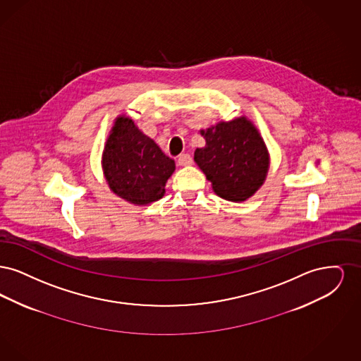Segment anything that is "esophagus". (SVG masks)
I'll use <instances>...</instances> for the list:
<instances>
[{
    "instance_id": "1",
    "label": "esophagus",
    "mask_w": 361,
    "mask_h": 361,
    "mask_svg": "<svg viewBox=\"0 0 361 361\" xmlns=\"http://www.w3.org/2000/svg\"><path fill=\"white\" fill-rule=\"evenodd\" d=\"M177 164H178L180 166H189V165L193 164V159H192V157L189 154L178 155Z\"/></svg>"
}]
</instances>
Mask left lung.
<instances>
[{
    "instance_id": "8db88e82",
    "label": "left lung",
    "mask_w": 361,
    "mask_h": 361,
    "mask_svg": "<svg viewBox=\"0 0 361 361\" xmlns=\"http://www.w3.org/2000/svg\"><path fill=\"white\" fill-rule=\"evenodd\" d=\"M206 147L196 149L195 161L226 200L243 202L257 190L268 172L267 146L246 118L222 121L206 133Z\"/></svg>"
}]
</instances>
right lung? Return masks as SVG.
I'll return each instance as SVG.
<instances>
[{"mask_svg":"<svg viewBox=\"0 0 361 361\" xmlns=\"http://www.w3.org/2000/svg\"><path fill=\"white\" fill-rule=\"evenodd\" d=\"M108 185L121 199L143 206L161 199L174 161L142 134L130 118H118L103 153Z\"/></svg>","mask_w":361,"mask_h":361,"instance_id":"add662e5","label":"right lung"}]
</instances>
